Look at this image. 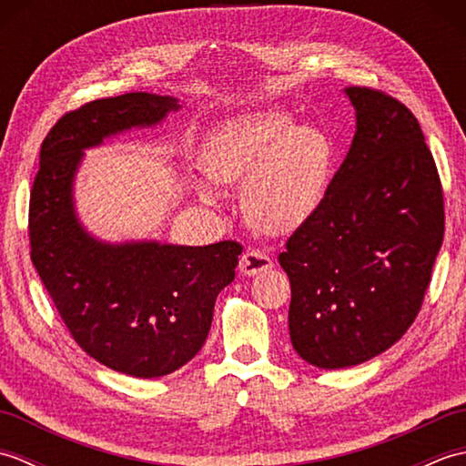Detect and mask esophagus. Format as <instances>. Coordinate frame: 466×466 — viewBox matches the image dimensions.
Returning <instances> with one entry per match:
<instances>
[{
	"label": "esophagus",
	"mask_w": 466,
	"mask_h": 466,
	"mask_svg": "<svg viewBox=\"0 0 466 466\" xmlns=\"http://www.w3.org/2000/svg\"><path fill=\"white\" fill-rule=\"evenodd\" d=\"M272 266H274V262H272L270 256H266L258 250H248V252L242 254L238 268L244 276H256L260 272L272 270Z\"/></svg>",
	"instance_id": "1"
}]
</instances>
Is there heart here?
I'll return each instance as SVG.
<instances>
[{
  "label": "heart",
  "instance_id": "1",
  "mask_svg": "<svg viewBox=\"0 0 466 466\" xmlns=\"http://www.w3.org/2000/svg\"><path fill=\"white\" fill-rule=\"evenodd\" d=\"M202 176H190L204 204H220L216 186L242 184L240 206L256 230L290 234L319 212L332 172V144L320 130L294 126L280 110L234 116L198 147Z\"/></svg>",
  "mask_w": 466,
  "mask_h": 466
}]
</instances>
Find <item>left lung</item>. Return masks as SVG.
<instances>
[{
	"label": "left lung",
	"mask_w": 466,
	"mask_h": 466,
	"mask_svg": "<svg viewBox=\"0 0 466 466\" xmlns=\"http://www.w3.org/2000/svg\"><path fill=\"white\" fill-rule=\"evenodd\" d=\"M350 150L324 202L279 262L290 279L289 329L326 370L389 350L417 319L444 236L441 180L417 117L394 97L344 87Z\"/></svg>",
	"instance_id": "left-lung-1"
}]
</instances>
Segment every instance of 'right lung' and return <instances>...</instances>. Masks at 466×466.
Here are the masks:
<instances>
[{"mask_svg":"<svg viewBox=\"0 0 466 466\" xmlns=\"http://www.w3.org/2000/svg\"><path fill=\"white\" fill-rule=\"evenodd\" d=\"M180 107L172 96L132 92L66 114L42 144L29 200L32 262L67 330L92 359L136 379L170 374L200 352L242 246L97 238L77 214L76 176L86 150Z\"/></svg>","mask_w":466,"mask_h":466,"instance_id":"obj_1","label":"right lung"}]
</instances>
